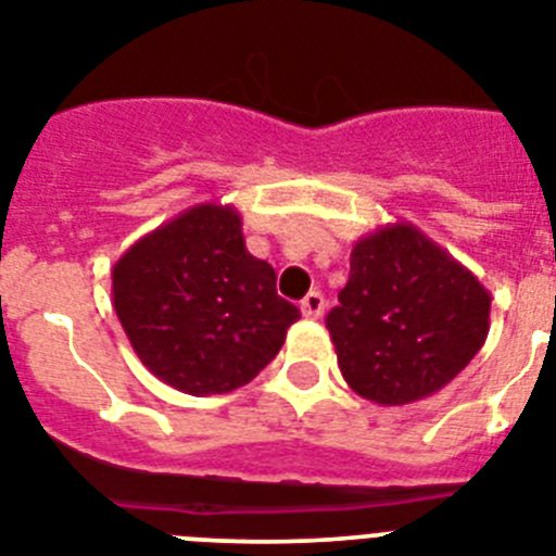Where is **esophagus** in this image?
I'll return each instance as SVG.
<instances>
[{"label": "esophagus", "mask_w": 556, "mask_h": 556, "mask_svg": "<svg viewBox=\"0 0 556 556\" xmlns=\"http://www.w3.org/2000/svg\"><path fill=\"white\" fill-rule=\"evenodd\" d=\"M326 309V298L320 292H309V295L301 301V312L303 317H309V320H317V317L324 315Z\"/></svg>", "instance_id": "1"}]
</instances>
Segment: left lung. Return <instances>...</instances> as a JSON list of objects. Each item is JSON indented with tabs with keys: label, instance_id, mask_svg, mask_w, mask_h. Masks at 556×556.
Wrapping results in <instances>:
<instances>
[{
	"label": "left lung",
	"instance_id": "obj_1",
	"mask_svg": "<svg viewBox=\"0 0 556 556\" xmlns=\"http://www.w3.org/2000/svg\"><path fill=\"white\" fill-rule=\"evenodd\" d=\"M326 329L354 393L410 405L453 382L490 334L492 295L410 222L377 227L351 250Z\"/></svg>",
	"mask_w": 556,
	"mask_h": 556
}]
</instances>
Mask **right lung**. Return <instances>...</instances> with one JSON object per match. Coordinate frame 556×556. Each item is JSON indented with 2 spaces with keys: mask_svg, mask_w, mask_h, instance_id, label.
<instances>
[{
  "mask_svg": "<svg viewBox=\"0 0 556 556\" xmlns=\"http://www.w3.org/2000/svg\"><path fill=\"white\" fill-rule=\"evenodd\" d=\"M112 303L140 363L191 396L247 386L301 312L275 269L247 253L232 205H193L146 232L112 267Z\"/></svg>",
  "mask_w": 556,
  "mask_h": 556,
  "instance_id": "1",
  "label": "right lung"
}]
</instances>
